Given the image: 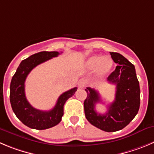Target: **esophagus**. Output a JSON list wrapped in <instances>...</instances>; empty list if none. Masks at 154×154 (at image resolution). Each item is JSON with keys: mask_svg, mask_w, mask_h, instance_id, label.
Segmentation results:
<instances>
[{"mask_svg": "<svg viewBox=\"0 0 154 154\" xmlns=\"http://www.w3.org/2000/svg\"><path fill=\"white\" fill-rule=\"evenodd\" d=\"M79 88H84L86 87V80L84 79H80L78 82Z\"/></svg>", "mask_w": 154, "mask_h": 154, "instance_id": "esophagus-1", "label": "esophagus"}]
</instances>
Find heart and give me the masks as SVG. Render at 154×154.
Listing matches in <instances>:
<instances>
[{"label": "heart", "instance_id": "1", "mask_svg": "<svg viewBox=\"0 0 154 154\" xmlns=\"http://www.w3.org/2000/svg\"><path fill=\"white\" fill-rule=\"evenodd\" d=\"M113 66V61L110 57H103V56L95 55L89 58L87 61V67L90 70L99 69V75L104 77L111 71Z\"/></svg>", "mask_w": 154, "mask_h": 154}]
</instances>
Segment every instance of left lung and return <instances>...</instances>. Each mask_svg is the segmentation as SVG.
<instances>
[{
    "mask_svg": "<svg viewBox=\"0 0 154 154\" xmlns=\"http://www.w3.org/2000/svg\"><path fill=\"white\" fill-rule=\"evenodd\" d=\"M116 70L108 77L109 83L116 85V98L108 106L105 114L96 111V104L101 102L97 90L87 87L84 112L89 122L104 131L122 130L133 120L140 108V86L134 66L119 53L110 52Z\"/></svg>",
    "mask_w": 154,
    "mask_h": 154,
    "instance_id": "8db88e82",
    "label": "left lung"
}]
</instances>
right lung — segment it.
Instances as JSON below:
<instances>
[{
  "label": "right lung",
  "instance_id": "right-lung-1",
  "mask_svg": "<svg viewBox=\"0 0 154 154\" xmlns=\"http://www.w3.org/2000/svg\"><path fill=\"white\" fill-rule=\"evenodd\" d=\"M60 54L58 51H41L21 61L13 76L10 87V102L16 116L25 125L32 129L45 130L57 125L64 115V105L77 91V87L64 92L49 111H42L30 105L25 95V81L32 69L38 64Z\"/></svg>",
  "mask_w": 154,
  "mask_h": 154
}]
</instances>
